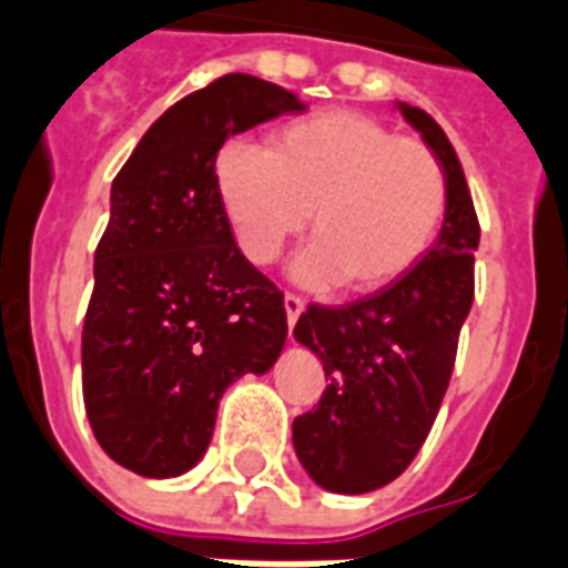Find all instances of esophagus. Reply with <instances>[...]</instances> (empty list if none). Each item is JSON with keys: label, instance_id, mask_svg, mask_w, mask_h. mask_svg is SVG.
Returning a JSON list of instances; mask_svg holds the SVG:
<instances>
[{"label": "esophagus", "instance_id": "1", "mask_svg": "<svg viewBox=\"0 0 568 568\" xmlns=\"http://www.w3.org/2000/svg\"><path fill=\"white\" fill-rule=\"evenodd\" d=\"M283 306H285V322H288V327H295V322L301 318V313H304L306 304L297 295H285Z\"/></svg>", "mask_w": 568, "mask_h": 568}]
</instances>
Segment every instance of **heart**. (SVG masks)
<instances>
[{
	"mask_svg": "<svg viewBox=\"0 0 568 568\" xmlns=\"http://www.w3.org/2000/svg\"><path fill=\"white\" fill-rule=\"evenodd\" d=\"M216 192L241 252L273 264L313 237L292 280L313 292L346 283L376 295L400 283L434 246L448 210L439 159L415 138L358 111H325L283 125L271 146L231 141L216 155Z\"/></svg>",
	"mask_w": 568,
	"mask_h": 568,
	"instance_id": "1",
	"label": "heart"
}]
</instances>
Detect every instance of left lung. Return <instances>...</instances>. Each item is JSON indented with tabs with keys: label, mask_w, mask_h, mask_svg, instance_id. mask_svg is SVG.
<instances>
[{
	"label": "left lung",
	"mask_w": 568,
	"mask_h": 568,
	"mask_svg": "<svg viewBox=\"0 0 568 568\" xmlns=\"http://www.w3.org/2000/svg\"><path fill=\"white\" fill-rule=\"evenodd\" d=\"M436 153L448 210L434 246L385 292L346 306H306L295 339L325 364L316 409L295 418L297 460L331 494H369L400 476L424 445L473 306L478 220L464 168L430 113L397 102Z\"/></svg>",
	"instance_id": "left-lung-1"
}]
</instances>
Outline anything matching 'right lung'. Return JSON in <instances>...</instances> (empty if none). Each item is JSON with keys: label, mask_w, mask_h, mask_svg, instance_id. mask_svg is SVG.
I'll list each match as a JSON object with an SVG mask.
<instances>
[{"label": "right lung", "mask_w": 568, "mask_h": 568, "mask_svg": "<svg viewBox=\"0 0 568 568\" xmlns=\"http://www.w3.org/2000/svg\"><path fill=\"white\" fill-rule=\"evenodd\" d=\"M301 111L295 92L225 74L168 108L113 180L83 322V403L104 455L138 476L189 473L225 388L283 352V295L234 243L216 155L231 134Z\"/></svg>", "instance_id": "1"}]
</instances>
